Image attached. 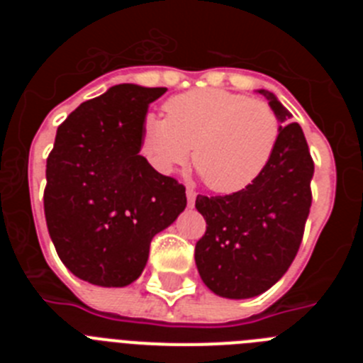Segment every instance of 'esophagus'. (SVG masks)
Segmentation results:
<instances>
[{
	"mask_svg": "<svg viewBox=\"0 0 363 363\" xmlns=\"http://www.w3.org/2000/svg\"><path fill=\"white\" fill-rule=\"evenodd\" d=\"M185 194H187L189 205H194V201H196V191H194V189H191V187H187Z\"/></svg>",
	"mask_w": 363,
	"mask_h": 363,
	"instance_id": "34e87169",
	"label": "esophagus"
}]
</instances>
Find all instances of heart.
Listing matches in <instances>:
<instances>
[{
    "instance_id": "heart-1",
    "label": "heart",
    "mask_w": 363,
    "mask_h": 363,
    "mask_svg": "<svg viewBox=\"0 0 363 363\" xmlns=\"http://www.w3.org/2000/svg\"><path fill=\"white\" fill-rule=\"evenodd\" d=\"M167 118L149 116L142 150L162 174L189 162L205 184L220 194H234L264 172L280 140V120L262 99L220 89H196L171 98Z\"/></svg>"
}]
</instances>
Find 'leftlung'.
<instances>
[{
	"mask_svg": "<svg viewBox=\"0 0 363 363\" xmlns=\"http://www.w3.org/2000/svg\"><path fill=\"white\" fill-rule=\"evenodd\" d=\"M280 123V140L271 162L255 184L225 196L196 198L207 221L194 259L203 284L230 300L271 289L293 264L311 209L314 163L303 130L287 123L291 112L272 92L259 89Z\"/></svg>",
	"mask_w": 363,
	"mask_h": 363,
	"instance_id": "8db88e82",
	"label": "left lung"
}]
</instances>
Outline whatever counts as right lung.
Wrapping results in <instances>:
<instances>
[{
  "label": "right lung",
  "instance_id": "right-lung-1",
  "mask_svg": "<svg viewBox=\"0 0 363 363\" xmlns=\"http://www.w3.org/2000/svg\"><path fill=\"white\" fill-rule=\"evenodd\" d=\"M165 91L114 85L57 127L47 158L45 220L57 256L79 280L133 284L154 236L187 205L184 185L140 154L147 108Z\"/></svg>",
  "mask_w": 363,
  "mask_h": 363
}]
</instances>
